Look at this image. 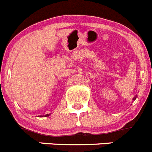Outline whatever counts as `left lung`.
Returning <instances> with one entry per match:
<instances>
[{
	"instance_id": "left-lung-1",
	"label": "left lung",
	"mask_w": 152,
	"mask_h": 152,
	"mask_svg": "<svg viewBox=\"0 0 152 152\" xmlns=\"http://www.w3.org/2000/svg\"><path fill=\"white\" fill-rule=\"evenodd\" d=\"M136 98H137V95L135 96L134 97V98H133V100H135V99H136Z\"/></svg>"
}]
</instances>
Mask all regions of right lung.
Segmentation results:
<instances>
[{
    "label": "right lung",
    "mask_w": 152,
    "mask_h": 152,
    "mask_svg": "<svg viewBox=\"0 0 152 152\" xmlns=\"http://www.w3.org/2000/svg\"><path fill=\"white\" fill-rule=\"evenodd\" d=\"M49 114H47V115H43V116H42V115H40V116H38V117H48V116H49Z\"/></svg>",
    "instance_id": "right-lung-1"
}]
</instances>
